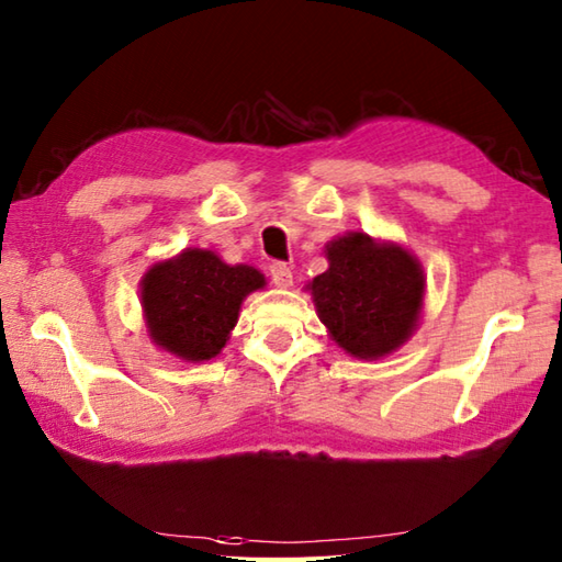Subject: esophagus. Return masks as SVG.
<instances>
[{
  "mask_svg": "<svg viewBox=\"0 0 562 562\" xmlns=\"http://www.w3.org/2000/svg\"><path fill=\"white\" fill-rule=\"evenodd\" d=\"M270 278L274 282V288H282V290L292 288V270L284 262H272L270 265Z\"/></svg>",
  "mask_w": 562,
  "mask_h": 562,
  "instance_id": "esophagus-1",
  "label": "esophagus"
}]
</instances>
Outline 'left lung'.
Masks as SVG:
<instances>
[{"instance_id": "left-lung-1", "label": "left lung", "mask_w": 562, "mask_h": 562, "mask_svg": "<svg viewBox=\"0 0 562 562\" xmlns=\"http://www.w3.org/2000/svg\"><path fill=\"white\" fill-rule=\"evenodd\" d=\"M329 270L310 282L331 339L353 359H383L411 339L425 297L420 262L397 243L346 233L326 243Z\"/></svg>"}]
</instances>
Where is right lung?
Here are the masks:
<instances>
[{
	"label": "right lung",
	"instance_id": "1",
	"mask_svg": "<svg viewBox=\"0 0 562 562\" xmlns=\"http://www.w3.org/2000/svg\"><path fill=\"white\" fill-rule=\"evenodd\" d=\"M139 288L149 339L181 361L201 363L221 353L243 300L265 288V274L223 262L213 250L187 248L151 265Z\"/></svg>",
	"mask_w": 562,
	"mask_h": 562
}]
</instances>
